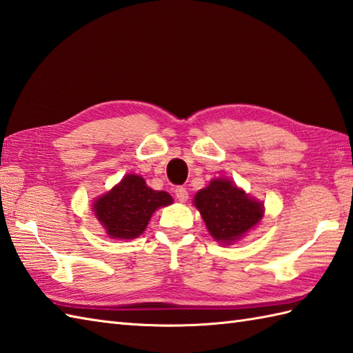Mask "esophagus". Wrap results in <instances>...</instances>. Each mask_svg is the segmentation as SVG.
Returning a JSON list of instances; mask_svg holds the SVG:
<instances>
[{
    "mask_svg": "<svg viewBox=\"0 0 353 353\" xmlns=\"http://www.w3.org/2000/svg\"><path fill=\"white\" fill-rule=\"evenodd\" d=\"M174 194H176V197H177L179 201L188 200V191H186V188H183V186H176Z\"/></svg>",
    "mask_w": 353,
    "mask_h": 353,
    "instance_id": "34e87169",
    "label": "esophagus"
}]
</instances>
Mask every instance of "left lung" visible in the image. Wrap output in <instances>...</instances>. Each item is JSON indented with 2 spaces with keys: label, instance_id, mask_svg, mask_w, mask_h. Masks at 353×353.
Listing matches in <instances>:
<instances>
[{
  "label": "left lung",
  "instance_id": "left-lung-1",
  "mask_svg": "<svg viewBox=\"0 0 353 353\" xmlns=\"http://www.w3.org/2000/svg\"><path fill=\"white\" fill-rule=\"evenodd\" d=\"M194 205L205 220L206 228L216 241L232 243L247 234L262 216V205L245 196L224 179H216L208 188L200 190Z\"/></svg>",
  "mask_w": 353,
  "mask_h": 353
}]
</instances>
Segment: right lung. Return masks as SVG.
Returning a JSON list of instances; mask_svg holds the SVG:
<instances>
[{
	"mask_svg": "<svg viewBox=\"0 0 353 353\" xmlns=\"http://www.w3.org/2000/svg\"><path fill=\"white\" fill-rule=\"evenodd\" d=\"M171 203L168 192L150 190L141 176L129 174L95 201L94 211L109 236L132 239L144 232L157 208Z\"/></svg>",
	"mask_w": 353,
	"mask_h": 353,
	"instance_id": "obj_1",
	"label": "right lung"
}]
</instances>
